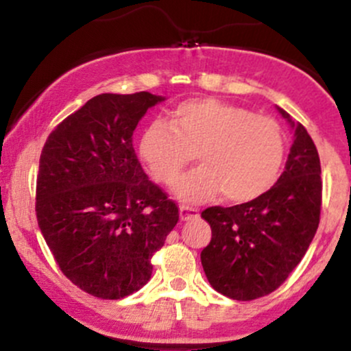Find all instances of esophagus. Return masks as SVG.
I'll use <instances>...</instances> for the list:
<instances>
[{
    "instance_id": "obj_1",
    "label": "esophagus",
    "mask_w": 351,
    "mask_h": 351,
    "mask_svg": "<svg viewBox=\"0 0 351 351\" xmlns=\"http://www.w3.org/2000/svg\"><path fill=\"white\" fill-rule=\"evenodd\" d=\"M198 216V209L193 208V206H188V204H181L180 206V217L183 221H188V219H193V217Z\"/></svg>"
}]
</instances>
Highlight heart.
<instances>
[{"mask_svg":"<svg viewBox=\"0 0 351 351\" xmlns=\"http://www.w3.org/2000/svg\"><path fill=\"white\" fill-rule=\"evenodd\" d=\"M195 152L201 167L178 181L181 199L206 201L223 193L229 203H247L274 184L287 138L272 117L215 99L180 104L173 123L153 120L140 138V155L163 184L180 178Z\"/></svg>","mask_w":351,"mask_h":351,"instance_id":"obj_1","label":"heart"}]
</instances>
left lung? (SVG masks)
<instances>
[{
    "instance_id": "obj_1",
    "label": "left lung",
    "mask_w": 351,
    "mask_h": 351,
    "mask_svg": "<svg viewBox=\"0 0 351 351\" xmlns=\"http://www.w3.org/2000/svg\"><path fill=\"white\" fill-rule=\"evenodd\" d=\"M295 128L285 171L259 198L231 208L211 206L201 217L211 241L201 264L211 287L234 300H254L279 289L307 252L322 208V168L312 136Z\"/></svg>"
}]
</instances>
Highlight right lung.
I'll return each mask as SVG.
<instances>
[{
	"label": "right lung",
	"mask_w": 351,
	"mask_h": 351,
	"mask_svg": "<svg viewBox=\"0 0 351 351\" xmlns=\"http://www.w3.org/2000/svg\"><path fill=\"white\" fill-rule=\"evenodd\" d=\"M162 100L150 92L100 94L51 132L39 158V229L64 276L99 299L142 289L153 254L180 219L132 143L138 120Z\"/></svg>",
	"instance_id": "obj_1"
}]
</instances>
